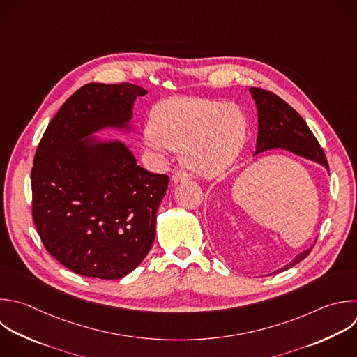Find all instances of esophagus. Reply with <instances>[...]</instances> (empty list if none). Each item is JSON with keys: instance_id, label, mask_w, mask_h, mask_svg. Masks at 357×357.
<instances>
[{"instance_id": "obj_1", "label": "esophagus", "mask_w": 357, "mask_h": 357, "mask_svg": "<svg viewBox=\"0 0 357 357\" xmlns=\"http://www.w3.org/2000/svg\"><path fill=\"white\" fill-rule=\"evenodd\" d=\"M191 178V176L185 172H176L173 176H172V183L177 184V183H183V181H188Z\"/></svg>"}]
</instances>
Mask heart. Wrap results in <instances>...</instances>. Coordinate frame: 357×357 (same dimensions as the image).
I'll use <instances>...</instances> for the list:
<instances>
[{
    "label": "heart",
    "instance_id": "heart-1",
    "mask_svg": "<svg viewBox=\"0 0 357 357\" xmlns=\"http://www.w3.org/2000/svg\"><path fill=\"white\" fill-rule=\"evenodd\" d=\"M247 119L233 103L173 98L159 103L144 131V142L158 155L180 151L185 167L204 177L226 172L238 158Z\"/></svg>",
    "mask_w": 357,
    "mask_h": 357
}]
</instances>
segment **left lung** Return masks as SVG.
Returning a JSON list of instances; mask_svg holds the SVG:
<instances>
[{
  "instance_id": "left-lung-1",
  "label": "left lung",
  "mask_w": 357,
  "mask_h": 357,
  "mask_svg": "<svg viewBox=\"0 0 357 357\" xmlns=\"http://www.w3.org/2000/svg\"><path fill=\"white\" fill-rule=\"evenodd\" d=\"M250 93L255 102L258 113V135L254 155L271 149H282L303 159L315 162L329 172L322 148L307 123L293 107L275 93L261 88H250ZM311 248L312 247L297 254L291 262L275 271V273L298 264L310 254Z\"/></svg>"
}]
</instances>
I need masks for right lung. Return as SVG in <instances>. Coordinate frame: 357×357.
I'll list each match as a JSON object with an SVG mask.
<instances>
[{"instance_id": "obj_1", "label": "right lung", "mask_w": 357, "mask_h": 357, "mask_svg": "<svg viewBox=\"0 0 357 357\" xmlns=\"http://www.w3.org/2000/svg\"><path fill=\"white\" fill-rule=\"evenodd\" d=\"M132 84H88L50 121L32 169V215L46 250L75 273L120 279L149 252L169 177L137 165L105 130L131 132Z\"/></svg>"}]
</instances>
